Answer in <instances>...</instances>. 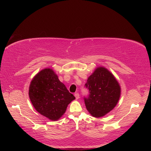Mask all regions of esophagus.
<instances>
[{"instance_id": "obj_1", "label": "esophagus", "mask_w": 151, "mask_h": 151, "mask_svg": "<svg viewBox=\"0 0 151 151\" xmlns=\"http://www.w3.org/2000/svg\"><path fill=\"white\" fill-rule=\"evenodd\" d=\"M75 97H76V99H78L80 98V95H79L78 93H75Z\"/></svg>"}]
</instances>
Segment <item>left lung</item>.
I'll return each instance as SVG.
<instances>
[{
    "label": "left lung",
    "instance_id": "left-lung-1",
    "mask_svg": "<svg viewBox=\"0 0 151 151\" xmlns=\"http://www.w3.org/2000/svg\"><path fill=\"white\" fill-rule=\"evenodd\" d=\"M89 90L84 97L86 109L92 116L101 117L115 108L119 100L121 88L113 74L103 67L96 68L85 84Z\"/></svg>",
    "mask_w": 151,
    "mask_h": 151
}]
</instances>
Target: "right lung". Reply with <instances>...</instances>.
Segmentation results:
<instances>
[{"label": "right lung", "instance_id": "add662e5", "mask_svg": "<svg viewBox=\"0 0 151 151\" xmlns=\"http://www.w3.org/2000/svg\"><path fill=\"white\" fill-rule=\"evenodd\" d=\"M28 94L37 111L52 121L59 119L68 104L75 99L50 68L41 70L34 76Z\"/></svg>", "mask_w": 151, "mask_h": 151}]
</instances>
